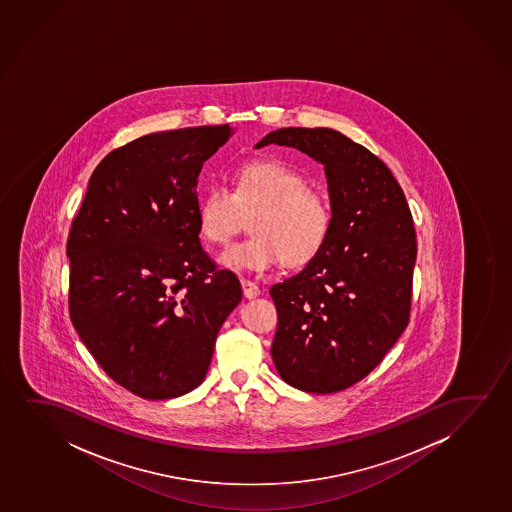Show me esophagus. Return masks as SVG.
Listing matches in <instances>:
<instances>
[{"instance_id": "esophagus-1", "label": "esophagus", "mask_w": 512, "mask_h": 512, "mask_svg": "<svg viewBox=\"0 0 512 512\" xmlns=\"http://www.w3.org/2000/svg\"><path fill=\"white\" fill-rule=\"evenodd\" d=\"M241 287H243V294H245L246 299H255L260 295V288L253 281L241 280Z\"/></svg>"}]
</instances>
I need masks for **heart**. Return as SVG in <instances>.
<instances>
[{
    "mask_svg": "<svg viewBox=\"0 0 512 512\" xmlns=\"http://www.w3.org/2000/svg\"><path fill=\"white\" fill-rule=\"evenodd\" d=\"M234 189L210 185L197 204V225L206 241L224 245L253 213L252 238L229 246L220 262L231 269L266 271L285 260L301 266L316 257L332 227L330 204L304 176L276 161L246 162L232 176Z\"/></svg>",
    "mask_w": 512,
    "mask_h": 512,
    "instance_id": "obj_1",
    "label": "heart"
}]
</instances>
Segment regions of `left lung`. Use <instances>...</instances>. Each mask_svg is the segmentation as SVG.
I'll return each instance as SVG.
<instances>
[{
    "label": "left lung",
    "instance_id": "obj_1",
    "mask_svg": "<svg viewBox=\"0 0 512 512\" xmlns=\"http://www.w3.org/2000/svg\"><path fill=\"white\" fill-rule=\"evenodd\" d=\"M273 143L322 162L332 227L301 273L269 290L278 311L271 355L297 390L341 392L385 358L409 323L413 215L385 162L339 131L283 127L255 148Z\"/></svg>",
    "mask_w": 512,
    "mask_h": 512
}]
</instances>
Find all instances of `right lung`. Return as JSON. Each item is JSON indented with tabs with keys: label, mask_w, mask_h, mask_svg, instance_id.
Listing matches in <instances>:
<instances>
[{
	"label": "right lung",
	"mask_w": 512,
	"mask_h": 512,
	"mask_svg": "<svg viewBox=\"0 0 512 512\" xmlns=\"http://www.w3.org/2000/svg\"><path fill=\"white\" fill-rule=\"evenodd\" d=\"M232 133L187 127L115 148L73 218L71 323L101 369L141 399L201 385L241 301L236 274L204 252L197 225V178Z\"/></svg>",
	"instance_id": "right-lung-1"
}]
</instances>
